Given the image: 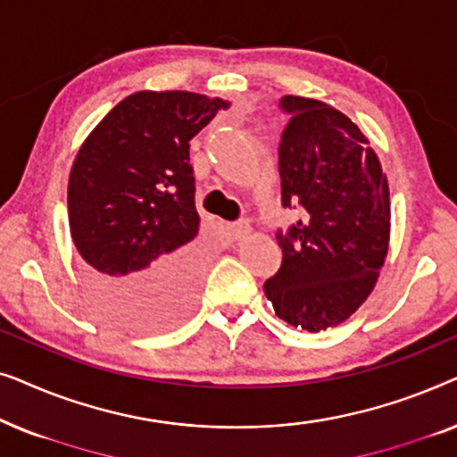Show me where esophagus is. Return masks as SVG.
I'll return each instance as SVG.
<instances>
[{
  "label": "esophagus",
  "instance_id": "esophagus-1",
  "mask_svg": "<svg viewBox=\"0 0 457 457\" xmlns=\"http://www.w3.org/2000/svg\"><path fill=\"white\" fill-rule=\"evenodd\" d=\"M227 230H228V237L230 239H243V237H245L249 230V224L247 222H230V224H227Z\"/></svg>",
  "mask_w": 457,
  "mask_h": 457
}]
</instances>
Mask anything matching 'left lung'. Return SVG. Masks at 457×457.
<instances>
[{
  "mask_svg": "<svg viewBox=\"0 0 457 457\" xmlns=\"http://www.w3.org/2000/svg\"><path fill=\"white\" fill-rule=\"evenodd\" d=\"M280 137L283 205L305 216L278 233L283 264L264 283L280 320L320 333L370 295L389 252V183L366 135L320 99L285 96Z\"/></svg>",
  "mask_w": 457,
  "mask_h": 457,
  "instance_id": "left-lung-1",
  "label": "left lung"
}]
</instances>
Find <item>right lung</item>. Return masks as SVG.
<instances>
[{"mask_svg":"<svg viewBox=\"0 0 457 457\" xmlns=\"http://www.w3.org/2000/svg\"><path fill=\"white\" fill-rule=\"evenodd\" d=\"M227 108L202 93L137 91L79 147L71 235L93 297L129 327H174L195 302L202 255L189 141Z\"/></svg>","mask_w":457,"mask_h":457,"instance_id":"add662e5","label":"right lung"}]
</instances>
